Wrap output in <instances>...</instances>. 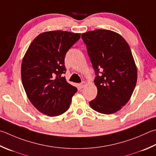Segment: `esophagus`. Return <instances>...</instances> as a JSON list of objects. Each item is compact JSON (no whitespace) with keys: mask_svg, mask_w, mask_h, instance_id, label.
Instances as JSON below:
<instances>
[{"mask_svg":"<svg viewBox=\"0 0 156 156\" xmlns=\"http://www.w3.org/2000/svg\"><path fill=\"white\" fill-rule=\"evenodd\" d=\"M86 83H85V82H83V83H80V88H81V89H83V88H84V87H85L86 86Z\"/></svg>","mask_w":156,"mask_h":156,"instance_id":"34e87169","label":"esophagus"}]
</instances>
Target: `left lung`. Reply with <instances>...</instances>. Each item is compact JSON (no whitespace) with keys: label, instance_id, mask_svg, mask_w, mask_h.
Listing matches in <instances>:
<instances>
[{"label":"left lung","instance_id":"8db88e82","mask_svg":"<svg viewBox=\"0 0 156 156\" xmlns=\"http://www.w3.org/2000/svg\"><path fill=\"white\" fill-rule=\"evenodd\" d=\"M95 72L98 88L89 105L98 112L115 113L129 100L137 81V69L129 45L119 34L98 29L82 34Z\"/></svg>","mask_w":156,"mask_h":156}]
</instances>
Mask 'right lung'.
I'll return each mask as SVG.
<instances>
[{
    "label": "right lung",
    "instance_id": "right-lung-1",
    "mask_svg": "<svg viewBox=\"0 0 156 156\" xmlns=\"http://www.w3.org/2000/svg\"><path fill=\"white\" fill-rule=\"evenodd\" d=\"M80 33L44 32L31 42L22 59V82L28 98L39 112L56 117L66 112L77 88L63 77L65 56Z\"/></svg>",
    "mask_w": 156,
    "mask_h": 156
}]
</instances>
